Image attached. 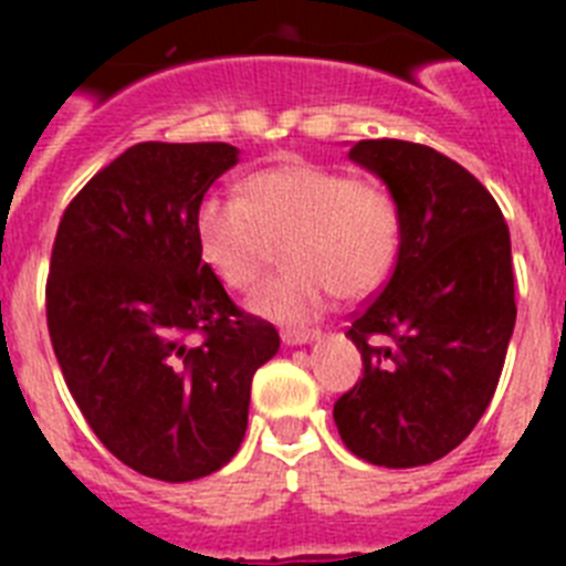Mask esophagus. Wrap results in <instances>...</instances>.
<instances>
[{"instance_id": "34e87169", "label": "esophagus", "mask_w": 566, "mask_h": 566, "mask_svg": "<svg viewBox=\"0 0 566 566\" xmlns=\"http://www.w3.org/2000/svg\"><path fill=\"white\" fill-rule=\"evenodd\" d=\"M280 337H283V343L286 345H303L308 343V339L319 337V328H283Z\"/></svg>"}]
</instances>
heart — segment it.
<instances>
[{
	"label": "heart",
	"instance_id": "obj_1",
	"mask_svg": "<svg viewBox=\"0 0 566 566\" xmlns=\"http://www.w3.org/2000/svg\"><path fill=\"white\" fill-rule=\"evenodd\" d=\"M243 192V201L207 198L195 232L203 260L232 289H252L286 247V272L252 297L260 314L312 317L334 294H371L391 272L402 214L379 184L319 164H286L254 172Z\"/></svg>",
	"mask_w": 566,
	"mask_h": 566
}]
</instances>
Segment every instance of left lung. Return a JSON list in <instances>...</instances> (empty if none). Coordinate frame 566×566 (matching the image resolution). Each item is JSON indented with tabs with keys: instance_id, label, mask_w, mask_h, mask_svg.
Masks as SVG:
<instances>
[{
	"instance_id": "obj_1",
	"label": "left lung",
	"mask_w": 566,
	"mask_h": 566,
	"mask_svg": "<svg viewBox=\"0 0 566 566\" xmlns=\"http://www.w3.org/2000/svg\"><path fill=\"white\" fill-rule=\"evenodd\" d=\"M348 158L399 203L402 240L382 292L352 314L363 379L334 402L339 439L382 468L451 453L496 394L516 326L513 254L493 195L433 147L357 142Z\"/></svg>"
}]
</instances>
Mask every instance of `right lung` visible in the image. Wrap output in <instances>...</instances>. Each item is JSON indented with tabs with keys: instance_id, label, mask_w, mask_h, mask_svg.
<instances>
[{
	"instance_id": "obj_1",
	"label": "right lung",
	"mask_w": 566,
	"mask_h": 566,
	"mask_svg": "<svg viewBox=\"0 0 566 566\" xmlns=\"http://www.w3.org/2000/svg\"><path fill=\"white\" fill-rule=\"evenodd\" d=\"M234 164L232 144H135L67 203L50 254L64 382L104 448L161 482L209 476L238 453L252 377L280 348L198 247V207Z\"/></svg>"
}]
</instances>
